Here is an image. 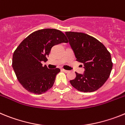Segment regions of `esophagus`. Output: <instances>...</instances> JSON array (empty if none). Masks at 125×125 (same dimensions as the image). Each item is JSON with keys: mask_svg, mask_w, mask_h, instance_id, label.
Masks as SVG:
<instances>
[{"mask_svg": "<svg viewBox=\"0 0 125 125\" xmlns=\"http://www.w3.org/2000/svg\"><path fill=\"white\" fill-rule=\"evenodd\" d=\"M62 70L64 72H65V73H69V72H70V71H69V70H65V69H62Z\"/></svg>", "mask_w": 125, "mask_h": 125, "instance_id": "34e87169", "label": "esophagus"}]
</instances>
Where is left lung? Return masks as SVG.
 <instances>
[{
    "instance_id": "8db88e82",
    "label": "left lung",
    "mask_w": 125,
    "mask_h": 125,
    "mask_svg": "<svg viewBox=\"0 0 125 125\" xmlns=\"http://www.w3.org/2000/svg\"><path fill=\"white\" fill-rule=\"evenodd\" d=\"M65 34L77 61L83 65V74L75 72L71 85L81 92L91 93L106 82L113 68L111 54L105 46L94 37L83 32L67 31Z\"/></svg>"
}]
</instances>
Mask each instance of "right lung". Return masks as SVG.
Instances as JSON below:
<instances>
[{
  "mask_svg": "<svg viewBox=\"0 0 125 125\" xmlns=\"http://www.w3.org/2000/svg\"><path fill=\"white\" fill-rule=\"evenodd\" d=\"M68 43L63 32L56 29H43L32 32L17 47L13 53L12 67L19 83L30 93L42 94L53 85L60 69H48L42 65L46 62L52 48Z\"/></svg>",
  "mask_w": 125,
  "mask_h": 125,
  "instance_id": "1",
  "label": "right lung"
}]
</instances>
